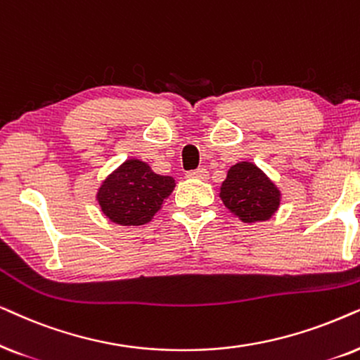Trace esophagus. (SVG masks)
Returning <instances> with one entry per match:
<instances>
[{"mask_svg": "<svg viewBox=\"0 0 360 360\" xmlns=\"http://www.w3.org/2000/svg\"><path fill=\"white\" fill-rule=\"evenodd\" d=\"M186 176L191 177V179H199V181H205V179H207L209 172H207V169H205V167H198V169H194V171H189L188 174H186Z\"/></svg>", "mask_w": 360, "mask_h": 360, "instance_id": "esophagus-1", "label": "esophagus"}]
</instances>
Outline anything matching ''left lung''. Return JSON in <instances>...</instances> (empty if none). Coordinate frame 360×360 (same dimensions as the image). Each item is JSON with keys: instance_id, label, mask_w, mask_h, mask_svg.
I'll list each match as a JSON object with an SVG mask.
<instances>
[{"instance_id": "left-lung-1", "label": "left lung", "mask_w": 360, "mask_h": 360, "mask_svg": "<svg viewBox=\"0 0 360 360\" xmlns=\"http://www.w3.org/2000/svg\"><path fill=\"white\" fill-rule=\"evenodd\" d=\"M220 199L242 222L253 224L268 220L276 212L281 193L260 167L242 161L229 169L220 186Z\"/></svg>"}]
</instances>
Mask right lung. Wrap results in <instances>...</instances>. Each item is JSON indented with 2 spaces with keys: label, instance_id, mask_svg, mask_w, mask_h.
Masks as SVG:
<instances>
[{
  "label": "right lung",
  "instance_id": "obj_1",
  "mask_svg": "<svg viewBox=\"0 0 360 360\" xmlns=\"http://www.w3.org/2000/svg\"><path fill=\"white\" fill-rule=\"evenodd\" d=\"M174 186V177L156 174L150 165L131 158L108 174L98 188L97 200L113 224L143 225L155 217Z\"/></svg>",
  "mask_w": 360,
  "mask_h": 360
}]
</instances>
